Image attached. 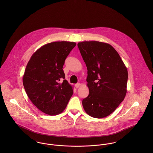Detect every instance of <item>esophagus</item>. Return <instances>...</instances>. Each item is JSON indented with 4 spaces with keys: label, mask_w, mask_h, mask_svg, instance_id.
Returning <instances> with one entry per match:
<instances>
[{
    "label": "esophagus",
    "mask_w": 153,
    "mask_h": 153,
    "mask_svg": "<svg viewBox=\"0 0 153 153\" xmlns=\"http://www.w3.org/2000/svg\"><path fill=\"white\" fill-rule=\"evenodd\" d=\"M81 84L80 83H78V84H76L75 85V86L76 88H78L81 87Z\"/></svg>",
    "instance_id": "1"
}]
</instances>
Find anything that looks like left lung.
<instances>
[{
    "instance_id": "1",
    "label": "left lung",
    "mask_w": 153,
    "mask_h": 153,
    "mask_svg": "<svg viewBox=\"0 0 153 153\" xmlns=\"http://www.w3.org/2000/svg\"><path fill=\"white\" fill-rule=\"evenodd\" d=\"M87 67L89 95L82 100L86 113L102 118L112 114L127 94L128 71L117 51L99 41L78 44Z\"/></svg>"
}]
</instances>
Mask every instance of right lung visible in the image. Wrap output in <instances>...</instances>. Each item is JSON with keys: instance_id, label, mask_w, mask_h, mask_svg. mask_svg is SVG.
<instances>
[{"instance_id": "add662e5", "label": "right lung", "mask_w": 153, "mask_h": 153, "mask_svg": "<svg viewBox=\"0 0 153 153\" xmlns=\"http://www.w3.org/2000/svg\"><path fill=\"white\" fill-rule=\"evenodd\" d=\"M76 43L61 41L45 44L30 57L23 84L32 102L49 115L62 112L73 94V89L65 79L62 69L65 61Z\"/></svg>"}]
</instances>
